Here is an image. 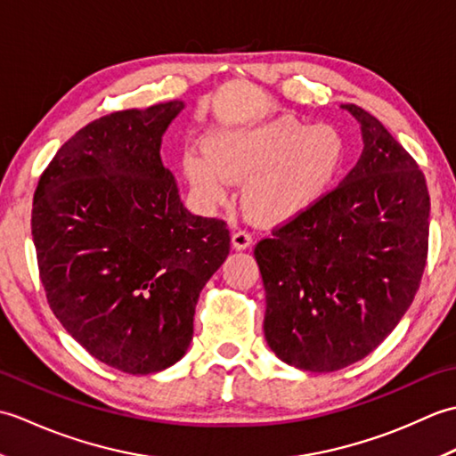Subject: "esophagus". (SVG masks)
I'll use <instances>...</instances> for the list:
<instances>
[{
    "label": "esophagus",
    "instance_id": "esophagus-1",
    "mask_svg": "<svg viewBox=\"0 0 456 456\" xmlns=\"http://www.w3.org/2000/svg\"><path fill=\"white\" fill-rule=\"evenodd\" d=\"M231 243H233V248L245 250L253 245V237H250V233H247V231H235L233 237H231Z\"/></svg>",
    "mask_w": 456,
    "mask_h": 456
}]
</instances>
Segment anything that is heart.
<instances>
[{"mask_svg":"<svg viewBox=\"0 0 456 456\" xmlns=\"http://www.w3.org/2000/svg\"><path fill=\"white\" fill-rule=\"evenodd\" d=\"M345 162V139L327 123L289 115L209 134L208 149H190L183 174L208 206L227 200L231 180H245L243 208L266 225L304 216L331 190Z\"/></svg>","mask_w":456,"mask_h":456,"instance_id":"b5f03b06","label":"heart"}]
</instances>
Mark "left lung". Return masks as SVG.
<instances>
[{"label":"left lung","instance_id":"obj_1","mask_svg":"<svg viewBox=\"0 0 456 456\" xmlns=\"http://www.w3.org/2000/svg\"><path fill=\"white\" fill-rule=\"evenodd\" d=\"M341 108L361 123V159L315 208L255 247L266 343L309 372L370 354L408 312L428 260L429 191L418 162L374 115Z\"/></svg>","mask_w":456,"mask_h":456}]
</instances>
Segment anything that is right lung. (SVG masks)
I'll return each mask as SVG.
<instances>
[{
	"label": "right lung",
	"mask_w": 456,
	"mask_h": 456,
	"mask_svg": "<svg viewBox=\"0 0 456 456\" xmlns=\"http://www.w3.org/2000/svg\"><path fill=\"white\" fill-rule=\"evenodd\" d=\"M183 110L115 111L68 139L33 200V243L46 299L86 351L129 374L178 362L200 292L229 255L225 221L183 208L160 160Z\"/></svg>",
	"instance_id": "right-lung-1"
}]
</instances>
